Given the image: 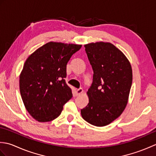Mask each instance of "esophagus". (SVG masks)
I'll list each match as a JSON object with an SVG mask.
<instances>
[{"label": "esophagus", "mask_w": 156, "mask_h": 156, "mask_svg": "<svg viewBox=\"0 0 156 156\" xmlns=\"http://www.w3.org/2000/svg\"><path fill=\"white\" fill-rule=\"evenodd\" d=\"M82 92H83V89L82 88H79V89H77V90H76V94L77 96H79L80 94H81Z\"/></svg>", "instance_id": "obj_1"}]
</instances>
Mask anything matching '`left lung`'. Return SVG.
Instances as JSON below:
<instances>
[{"instance_id": "left-lung-1", "label": "left lung", "mask_w": 156, "mask_h": 156, "mask_svg": "<svg viewBox=\"0 0 156 156\" xmlns=\"http://www.w3.org/2000/svg\"><path fill=\"white\" fill-rule=\"evenodd\" d=\"M84 48L94 74L87 92L89 102L81 109V115L91 125L103 127L118 118L127 105L133 80L131 66L111 43H90Z\"/></svg>"}]
</instances>
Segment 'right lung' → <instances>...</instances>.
Wrapping results in <instances>:
<instances>
[{
    "label": "right lung",
    "mask_w": 156,
    "mask_h": 156,
    "mask_svg": "<svg viewBox=\"0 0 156 156\" xmlns=\"http://www.w3.org/2000/svg\"><path fill=\"white\" fill-rule=\"evenodd\" d=\"M82 45L50 41L25 61L19 76L20 93L25 107L39 122L58 117L72 97L66 84V65Z\"/></svg>",
    "instance_id": "right-lung-1"
}]
</instances>
